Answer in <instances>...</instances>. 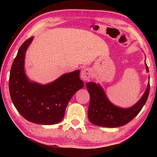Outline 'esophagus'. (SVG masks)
Wrapping results in <instances>:
<instances>
[{"instance_id":"1","label":"esophagus","mask_w":157,"mask_h":157,"mask_svg":"<svg viewBox=\"0 0 157 157\" xmlns=\"http://www.w3.org/2000/svg\"><path fill=\"white\" fill-rule=\"evenodd\" d=\"M92 73L91 70L88 68H86V69H84V70H82V73H81V78L83 80L88 81L92 77Z\"/></svg>"}]
</instances>
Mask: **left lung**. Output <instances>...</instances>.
Wrapping results in <instances>:
<instances>
[{
	"instance_id": "1",
	"label": "left lung",
	"mask_w": 157,
	"mask_h": 157,
	"mask_svg": "<svg viewBox=\"0 0 157 157\" xmlns=\"http://www.w3.org/2000/svg\"><path fill=\"white\" fill-rule=\"evenodd\" d=\"M145 65L146 71L148 72L146 62ZM86 88L90 96L88 111L89 121L95 125L116 128L128 123L141 111L148 97L150 83L142 98L134 106L127 109L119 107L110 102L104 90L98 84L88 82L86 83Z\"/></svg>"
}]
</instances>
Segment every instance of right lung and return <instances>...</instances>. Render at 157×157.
Instances as JSON below:
<instances>
[{"label":"right lung","instance_id":"right-lung-1","mask_svg":"<svg viewBox=\"0 0 157 157\" xmlns=\"http://www.w3.org/2000/svg\"><path fill=\"white\" fill-rule=\"evenodd\" d=\"M34 37L20 46L9 76V92L17 111L28 121L41 125L58 123L73 95L84 87L79 70L65 73L48 84L31 82L25 73V52Z\"/></svg>","mask_w":157,"mask_h":157}]
</instances>
